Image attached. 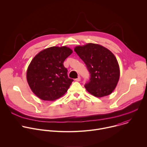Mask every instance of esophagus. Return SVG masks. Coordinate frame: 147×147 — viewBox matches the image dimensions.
<instances>
[{
  "mask_svg": "<svg viewBox=\"0 0 147 147\" xmlns=\"http://www.w3.org/2000/svg\"><path fill=\"white\" fill-rule=\"evenodd\" d=\"M75 80H76V81H80L81 80V78H80V77H78V78H77L76 79H75Z\"/></svg>",
  "mask_w": 147,
  "mask_h": 147,
  "instance_id": "esophagus-1",
  "label": "esophagus"
}]
</instances>
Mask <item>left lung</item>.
Segmentation results:
<instances>
[{"mask_svg":"<svg viewBox=\"0 0 147 147\" xmlns=\"http://www.w3.org/2000/svg\"><path fill=\"white\" fill-rule=\"evenodd\" d=\"M74 49L91 74L90 81L85 85L87 91L98 98L110 95L120 77L119 65L113 53L105 47L92 43L77 46Z\"/></svg>","mask_w":147,"mask_h":147,"instance_id":"1","label":"left lung"}]
</instances>
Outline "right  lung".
Segmentation results:
<instances>
[{
	"label": "right lung",
	"instance_id": "1",
	"mask_svg": "<svg viewBox=\"0 0 147 147\" xmlns=\"http://www.w3.org/2000/svg\"><path fill=\"white\" fill-rule=\"evenodd\" d=\"M73 53L67 47H52L39 52L27 70V80L34 94L44 100L53 101L63 95L73 79L63 62Z\"/></svg>",
	"mask_w": 147,
	"mask_h": 147
}]
</instances>
